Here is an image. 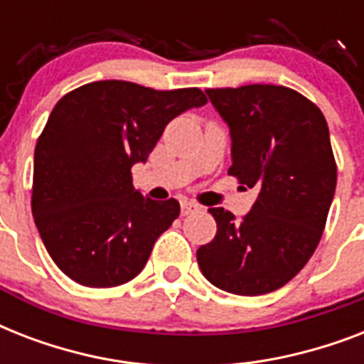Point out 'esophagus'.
Wrapping results in <instances>:
<instances>
[{
  "instance_id": "34e87169",
  "label": "esophagus",
  "mask_w": 364,
  "mask_h": 364,
  "mask_svg": "<svg viewBox=\"0 0 364 364\" xmlns=\"http://www.w3.org/2000/svg\"><path fill=\"white\" fill-rule=\"evenodd\" d=\"M200 205L196 202H191V200H183L181 202V215H188V213H194L198 211Z\"/></svg>"
}]
</instances>
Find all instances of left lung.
Instances as JSON below:
<instances>
[{
    "instance_id": "1",
    "label": "left lung",
    "mask_w": 364,
    "mask_h": 364,
    "mask_svg": "<svg viewBox=\"0 0 364 364\" xmlns=\"http://www.w3.org/2000/svg\"><path fill=\"white\" fill-rule=\"evenodd\" d=\"M205 92L230 126L228 173L260 193L242 219L210 208L217 234L196 251L200 270L227 293H272L304 268L325 230L336 188L327 121L314 102L279 85Z\"/></svg>"
}]
</instances>
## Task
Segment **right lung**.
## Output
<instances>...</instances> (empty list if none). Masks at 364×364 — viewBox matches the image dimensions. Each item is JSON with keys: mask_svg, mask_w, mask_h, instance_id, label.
I'll return each instance as SVG.
<instances>
[{"mask_svg": "<svg viewBox=\"0 0 364 364\" xmlns=\"http://www.w3.org/2000/svg\"><path fill=\"white\" fill-rule=\"evenodd\" d=\"M208 104L200 88L154 90L128 81L82 85L58 100L33 156L31 213L50 259L85 287H115L143 270L179 217L176 198L132 185L166 124Z\"/></svg>", "mask_w": 364, "mask_h": 364, "instance_id": "add662e5", "label": "right lung"}]
</instances>
